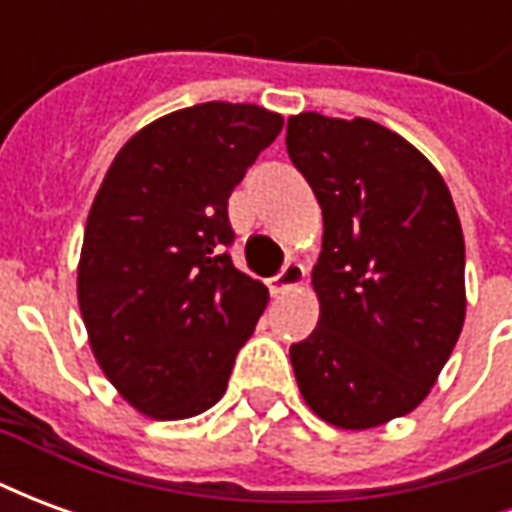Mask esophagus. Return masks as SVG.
<instances>
[{
	"label": "esophagus",
	"instance_id": "34e87169",
	"mask_svg": "<svg viewBox=\"0 0 512 512\" xmlns=\"http://www.w3.org/2000/svg\"><path fill=\"white\" fill-rule=\"evenodd\" d=\"M304 266L301 263H288V266L279 271L277 277L268 282L271 293H288V290H296L304 285Z\"/></svg>",
	"mask_w": 512,
	"mask_h": 512
}]
</instances>
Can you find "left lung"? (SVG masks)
Wrapping results in <instances>:
<instances>
[{
	"label": "left lung",
	"instance_id": "left-lung-1",
	"mask_svg": "<svg viewBox=\"0 0 512 512\" xmlns=\"http://www.w3.org/2000/svg\"><path fill=\"white\" fill-rule=\"evenodd\" d=\"M285 145L323 211L321 318L293 373L323 422L378 428L428 397L461 337V219L439 169L373 120L301 112Z\"/></svg>",
	"mask_w": 512,
	"mask_h": 512
}]
</instances>
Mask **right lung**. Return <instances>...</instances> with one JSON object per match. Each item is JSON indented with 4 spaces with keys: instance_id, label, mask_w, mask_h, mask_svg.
<instances>
[{
    "instance_id": "add662e5",
    "label": "right lung",
    "mask_w": 512,
    "mask_h": 512,
    "mask_svg": "<svg viewBox=\"0 0 512 512\" xmlns=\"http://www.w3.org/2000/svg\"><path fill=\"white\" fill-rule=\"evenodd\" d=\"M282 123L263 106L208 101L136 131L106 169L76 296L95 362L145 417L208 411L266 310V285L224 252L227 200Z\"/></svg>"
}]
</instances>
